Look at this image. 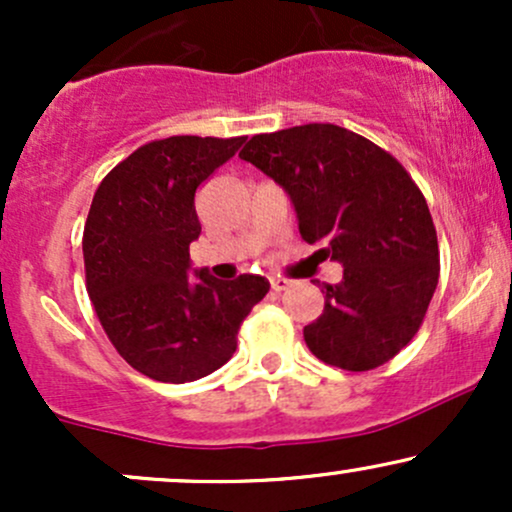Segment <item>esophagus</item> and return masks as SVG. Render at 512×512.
Returning <instances> with one entry per match:
<instances>
[{"instance_id": "1", "label": "esophagus", "mask_w": 512, "mask_h": 512, "mask_svg": "<svg viewBox=\"0 0 512 512\" xmlns=\"http://www.w3.org/2000/svg\"><path fill=\"white\" fill-rule=\"evenodd\" d=\"M269 284H272V291L281 293V291L289 289L291 281H289V279H284V276H272V279H269Z\"/></svg>"}]
</instances>
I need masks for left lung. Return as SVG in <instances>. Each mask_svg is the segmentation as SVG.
Wrapping results in <instances>:
<instances>
[{
  "instance_id": "8db88e82",
  "label": "left lung",
  "mask_w": 512,
  "mask_h": 512,
  "mask_svg": "<svg viewBox=\"0 0 512 512\" xmlns=\"http://www.w3.org/2000/svg\"><path fill=\"white\" fill-rule=\"evenodd\" d=\"M284 187L305 243L339 262V284H320L325 310L303 330L320 361L370 370L419 332L438 286V238L419 187L397 158L337 125L255 134L240 151Z\"/></svg>"
}]
</instances>
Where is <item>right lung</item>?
Instances as JSON below:
<instances>
[{
  "mask_svg": "<svg viewBox=\"0 0 512 512\" xmlns=\"http://www.w3.org/2000/svg\"><path fill=\"white\" fill-rule=\"evenodd\" d=\"M245 137H168L144 144L105 175L84 228L86 289L125 361L158 383H192L238 346L240 322L269 281H221L195 269V192Z\"/></svg>",
  "mask_w": 512,
  "mask_h": 512,
  "instance_id": "right-lung-1",
  "label": "right lung"
}]
</instances>
